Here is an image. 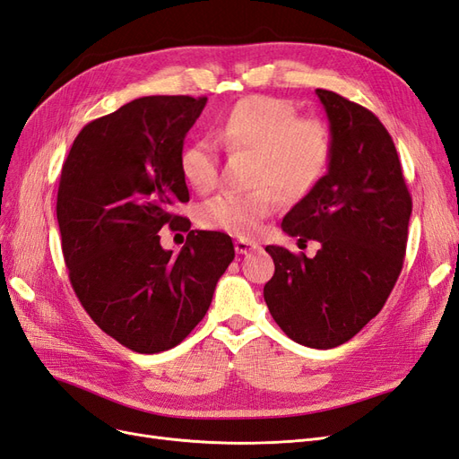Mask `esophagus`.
Instances as JSON below:
<instances>
[{
  "label": "esophagus",
  "instance_id": "obj_1",
  "mask_svg": "<svg viewBox=\"0 0 459 459\" xmlns=\"http://www.w3.org/2000/svg\"><path fill=\"white\" fill-rule=\"evenodd\" d=\"M256 248H258V245L253 241H247V239L235 241V251H238V255H247L251 251H256Z\"/></svg>",
  "mask_w": 459,
  "mask_h": 459
}]
</instances>
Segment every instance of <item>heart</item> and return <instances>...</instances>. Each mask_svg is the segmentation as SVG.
I'll return each instance as SVG.
<instances>
[{
	"label": "heart",
	"instance_id": "obj_1",
	"mask_svg": "<svg viewBox=\"0 0 459 459\" xmlns=\"http://www.w3.org/2000/svg\"><path fill=\"white\" fill-rule=\"evenodd\" d=\"M216 137L226 149L248 151L256 159V189L218 193L199 208L201 226L238 238H255L275 212L280 197L272 186L287 201L308 195L333 157V134L324 120L299 118L293 105L270 95H248L228 108L216 124ZM179 170L195 191H211L218 182L216 145L206 137L186 145Z\"/></svg>",
	"mask_w": 459,
	"mask_h": 459
}]
</instances>
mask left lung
Returning a JSON list of instances; mask_svg holds the SVG:
<instances>
[{
    "instance_id": "left-lung-1",
    "label": "left lung",
    "mask_w": 459,
    "mask_h": 459,
    "mask_svg": "<svg viewBox=\"0 0 459 459\" xmlns=\"http://www.w3.org/2000/svg\"><path fill=\"white\" fill-rule=\"evenodd\" d=\"M333 134L327 174L283 218L314 258L268 245L264 285L275 324L310 349H335L381 312L404 264L411 197L381 120L335 91L316 90Z\"/></svg>"
}]
</instances>
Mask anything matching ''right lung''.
Segmentation results:
<instances>
[{
    "label": "right lung",
    "instance_id": "right-lung-1",
    "mask_svg": "<svg viewBox=\"0 0 459 459\" xmlns=\"http://www.w3.org/2000/svg\"><path fill=\"white\" fill-rule=\"evenodd\" d=\"M206 97L149 95L86 124L63 164L57 221L68 277L107 335L140 354L174 349L204 317L235 251L220 231L191 230L178 255L164 223L189 201L179 155Z\"/></svg>",
    "mask_w": 459,
    "mask_h": 459
}]
</instances>
